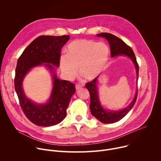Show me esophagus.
Here are the masks:
<instances>
[{
	"label": "esophagus",
	"instance_id": "esophagus-1",
	"mask_svg": "<svg viewBox=\"0 0 161 161\" xmlns=\"http://www.w3.org/2000/svg\"><path fill=\"white\" fill-rule=\"evenodd\" d=\"M82 87V85H80V84H76V90H79L80 88H81Z\"/></svg>",
	"mask_w": 161,
	"mask_h": 161
}]
</instances>
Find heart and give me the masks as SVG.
I'll use <instances>...</instances> for the list:
<instances>
[{
  "instance_id": "heart-1",
  "label": "heart",
  "mask_w": 161,
  "mask_h": 161,
  "mask_svg": "<svg viewBox=\"0 0 161 161\" xmlns=\"http://www.w3.org/2000/svg\"><path fill=\"white\" fill-rule=\"evenodd\" d=\"M109 55V49L103 42L78 40L68 46L65 57L60 60L62 73L69 79L80 74L88 80L96 77L103 69Z\"/></svg>"
}]
</instances>
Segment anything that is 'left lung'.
Masks as SVG:
<instances>
[{
    "label": "left lung",
    "instance_id": "left-lung-1",
    "mask_svg": "<svg viewBox=\"0 0 161 161\" xmlns=\"http://www.w3.org/2000/svg\"><path fill=\"white\" fill-rule=\"evenodd\" d=\"M97 36L105 37L108 41L111 48V56L112 57L119 55H127L132 60L136 69L137 78L138 79L139 65L137 62L136 58L132 49L129 46L125 43L121 39L111 34L104 32L98 34ZM97 78L98 76L94 78L92 81L87 82L85 85V87L88 89L90 93V111L92 115L102 123L111 124L117 122L124 118L134 106L137 97V90L136 91L134 99L126 108L118 111H106L102 108L99 101L97 87Z\"/></svg>",
    "mask_w": 161,
    "mask_h": 161
}]
</instances>
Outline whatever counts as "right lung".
<instances>
[{
  "mask_svg": "<svg viewBox=\"0 0 161 161\" xmlns=\"http://www.w3.org/2000/svg\"><path fill=\"white\" fill-rule=\"evenodd\" d=\"M69 38V35L41 36L28 46L18 59L14 88L23 112L36 125L49 127L61 122L66 116L67 108L76 92L74 83L57 78L53 71L54 67L50 64L59 66L61 49ZM43 63H48L47 65L54 73V86L49 102L46 105H39L25 97L22 88V81L32 67Z\"/></svg>",
  "mask_w": 161,
  "mask_h": 161,
  "instance_id": "1",
  "label": "right lung"
}]
</instances>
